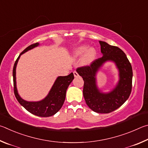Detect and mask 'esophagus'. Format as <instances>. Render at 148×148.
<instances>
[{
  "mask_svg": "<svg viewBox=\"0 0 148 148\" xmlns=\"http://www.w3.org/2000/svg\"><path fill=\"white\" fill-rule=\"evenodd\" d=\"M73 74H74V76L75 77H77L79 76V73H77V71H73Z\"/></svg>",
  "mask_w": 148,
  "mask_h": 148,
  "instance_id": "1",
  "label": "esophagus"
}]
</instances>
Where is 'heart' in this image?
I'll use <instances>...</instances> for the list:
<instances>
[{
  "label": "heart",
  "mask_w": 148,
  "mask_h": 148,
  "mask_svg": "<svg viewBox=\"0 0 148 148\" xmlns=\"http://www.w3.org/2000/svg\"><path fill=\"white\" fill-rule=\"evenodd\" d=\"M88 48V46L87 45H83L79 47L75 51V56H81L82 54H84L85 52L87 51L86 53L82 56L81 59V63L83 65H89L94 60L96 56V51L94 48H90L87 50Z\"/></svg>",
  "instance_id": "b5f03b06"
}]
</instances>
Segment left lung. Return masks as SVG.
Returning a JSON list of instances; mask_svg holds the SVG:
<instances>
[{
    "mask_svg": "<svg viewBox=\"0 0 148 148\" xmlns=\"http://www.w3.org/2000/svg\"><path fill=\"white\" fill-rule=\"evenodd\" d=\"M103 56L93 61L89 66L79 67L77 71L84 80L83 95L90 108L97 113H110L120 107L131 94L133 69L124 52L116 46L99 41ZM110 60L119 70L120 80L117 86L110 92H100L96 86L95 75L103 63Z\"/></svg>",
    "mask_w": 148,
    "mask_h": 148,
    "instance_id": "8db88e82",
    "label": "left lung"
}]
</instances>
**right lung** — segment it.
Returning <instances> with one entry per match:
<instances>
[{
	"mask_svg": "<svg viewBox=\"0 0 148 148\" xmlns=\"http://www.w3.org/2000/svg\"><path fill=\"white\" fill-rule=\"evenodd\" d=\"M39 45L38 43H33L27 47L18 56L15 62L13 68V80H14V91L15 96L21 105L28 112L32 114L40 116V117H49L53 116L58 112L63 105L66 99V90L69 85L74 79V75L71 73L67 76L58 77L49 92V94L45 99L38 102H28L21 97L17 93L16 88V77H15V69L17 62L20 56L25 52L30 50L35 47Z\"/></svg>",
	"mask_w": 148,
	"mask_h": 148,
	"instance_id": "obj_1",
	"label": "right lung"
}]
</instances>
